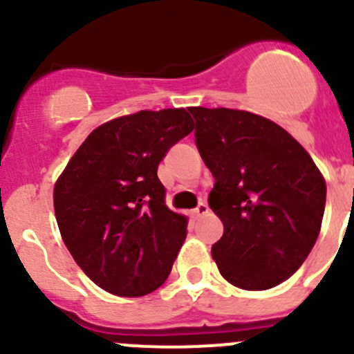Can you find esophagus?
<instances>
[{"instance_id": "obj_1", "label": "esophagus", "mask_w": 354, "mask_h": 354, "mask_svg": "<svg viewBox=\"0 0 354 354\" xmlns=\"http://www.w3.org/2000/svg\"><path fill=\"white\" fill-rule=\"evenodd\" d=\"M207 212H209V205H207L205 202H200L198 205L192 210V217H194V219H197V217H200V216H205Z\"/></svg>"}]
</instances>
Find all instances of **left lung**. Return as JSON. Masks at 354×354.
Returning <instances> with one entry per match:
<instances>
[{
  "label": "left lung",
  "mask_w": 354,
  "mask_h": 354,
  "mask_svg": "<svg viewBox=\"0 0 354 354\" xmlns=\"http://www.w3.org/2000/svg\"><path fill=\"white\" fill-rule=\"evenodd\" d=\"M212 173L209 207L224 224L212 257L233 286L262 291L301 267L320 233L326 181L284 128L238 109L190 108Z\"/></svg>",
  "instance_id": "obj_1"
}]
</instances>
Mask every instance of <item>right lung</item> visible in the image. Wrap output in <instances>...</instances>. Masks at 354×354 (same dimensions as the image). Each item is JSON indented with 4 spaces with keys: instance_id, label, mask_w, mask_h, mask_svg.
Masks as SVG:
<instances>
[{
    "instance_id": "add662e5",
    "label": "right lung",
    "mask_w": 354,
    "mask_h": 354,
    "mask_svg": "<svg viewBox=\"0 0 354 354\" xmlns=\"http://www.w3.org/2000/svg\"><path fill=\"white\" fill-rule=\"evenodd\" d=\"M192 130L185 109L116 118L85 138L56 181L63 241L78 267L111 295H149L173 269L188 223L164 203L157 167Z\"/></svg>"
}]
</instances>
